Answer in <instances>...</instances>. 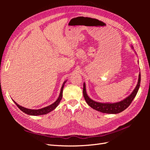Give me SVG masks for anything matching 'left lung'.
Masks as SVG:
<instances>
[{
    "instance_id": "8db88e82",
    "label": "left lung",
    "mask_w": 150,
    "mask_h": 150,
    "mask_svg": "<svg viewBox=\"0 0 150 150\" xmlns=\"http://www.w3.org/2000/svg\"><path fill=\"white\" fill-rule=\"evenodd\" d=\"M133 48V46H131ZM141 82V74L139 72L138 76V84L136 86V88L133 90V91L131 94L126 98L123 100H122L120 102H117L115 103H99L95 101H93V99H91L87 94L86 91V84L84 83L83 84V96L85 99L86 103H88V105L93 108L94 110L101 112L103 113H108V114H117L120 113L122 111H123L125 110L128 108L131 102L133 101L134 98L137 95L138 89L139 88Z\"/></svg>"
}]
</instances>
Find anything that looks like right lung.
I'll use <instances>...</instances> for the list:
<instances>
[{"label": "right lung", "instance_id": "1", "mask_svg": "<svg viewBox=\"0 0 150 150\" xmlns=\"http://www.w3.org/2000/svg\"><path fill=\"white\" fill-rule=\"evenodd\" d=\"M66 82V81H64V83H63V84L62 86L59 96V98H57V100L54 103L51 104V105H49V106H46L45 108H41V109H39V110H30V109H28V108H25L22 107V106L19 105V104L16 103L13 100V102L15 103V104H16L17 106L19 108L22 112H25V114H28V115H33V116H38V115H42L47 114V113H49V112H51L52 110H54V109H55L58 106V104H59V103L61 102V100L62 98V91H63V88H64V84H65Z\"/></svg>", "mask_w": 150, "mask_h": 150}]
</instances>
